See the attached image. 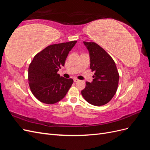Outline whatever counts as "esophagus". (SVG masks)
<instances>
[{"mask_svg": "<svg viewBox=\"0 0 150 150\" xmlns=\"http://www.w3.org/2000/svg\"><path fill=\"white\" fill-rule=\"evenodd\" d=\"M74 81L75 83H76V82H78V79H77V78H74Z\"/></svg>", "mask_w": 150, "mask_h": 150, "instance_id": "obj_1", "label": "esophagus"}]
</instances>
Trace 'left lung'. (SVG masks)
<instances>
[{"instance_id": "left-lung-1", "label": "left lung", "mask_w": 150, "mask_h": 150, "mask_svg": "<svg viewBox=\"0 0 150 150\" xmlns=\"http://www.w3.org/2000/svg\"><path fill=\"white\" fill-rule=\"evenodd\" d=\"M90 57V68L94 72L91 83L86 82L82 90L85 100L94 106L107 104L115 96L118 86L120 76L112 57L93 42H83Z\"/></svg>"}]
</instances>
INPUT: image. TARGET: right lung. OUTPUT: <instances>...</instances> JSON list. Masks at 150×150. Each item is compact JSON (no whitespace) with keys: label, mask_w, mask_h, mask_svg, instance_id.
<instances>
[{"label":"right lung","mask_w":150,"mask_h":150,"mask_svg":"<svg viewBox=\"0 0 150 150\" xmlns=\"http://www.w3.org/2000/svg\"><path fill=\"white\" fill-rule=\"evenodd\" d=\"M76 40L50 45L34 56L29 65V84L34 96L40 102L54 104L64 98L73 83L57 74Z\"/></svg>","instance_id":"1"}]
</instances>
